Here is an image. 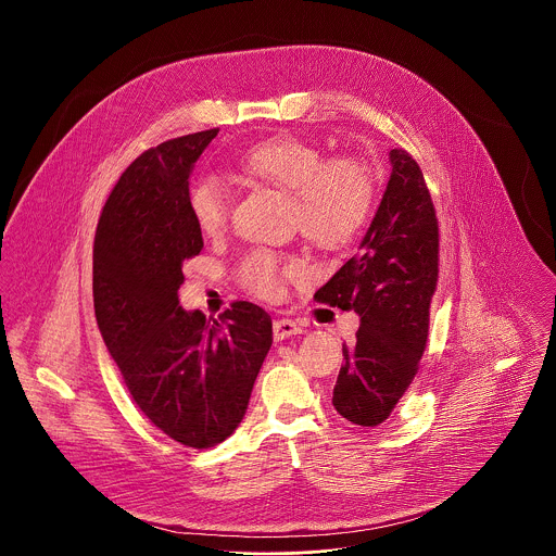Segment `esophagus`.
I'll return each instance as SVG.
<instances>
[{"label":"esophagus","instance_id":"obj_1","mask_svg":"<svg viewBox=\"0 0 556 556\" xmlns=\"http://www.w3.org/2000/svg\"><path fill=\"white\" fill-rule=\"evenodd\" d=\"M298 333H302V327L295 320H291V318L274 320V338L276 340H285V338H291Z\"/></svg>","mask_w":556,"mask_h":556}]
</instances>
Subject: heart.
I'll return each instance as SVG.
<instances>
[{"label": "heart", "instance_id": "heart-1", "mask_svg": "<svg viewBox=\"0 0 556 556\" xmlns=\"http://www.w3.org/2000/svg\"><path fill=\"white\" fill-rule=\"evenodd\" d=\"M238 166L245 177L291 194L293 225L320 248L346 245L370 216L375 184L368 166L355 159H327L302 137L263 139L239 156ZM186 207L203 236L216 238L227 229L231 199L216 177H197L186 192ZM295 269L293 258L252 250L241 258L239 280L258 298H276Z\"/></svg>", "mask_w": 556, "mask_h": 556}]
</instances>
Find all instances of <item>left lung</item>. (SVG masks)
Listing matches in <instances>:
<instances>
[{"label": "left lung", "instance_id": "8db88e82", "mask_svg": "<svg viewBox=\"0 0 556 556\" xmlns=\"http://www.w3.org/2000/svg\"><path fill=\"white\" fill-rule=\"evenodd\" d=\"M381 205L351 256L315 293L320 304L355 311L353 346L342 344L333 406L357 426H379L417 375L439 282V220L419 164L392 150Z\"/></svg>", "mask_w": 556, "mask_h": 556}]
</instances>
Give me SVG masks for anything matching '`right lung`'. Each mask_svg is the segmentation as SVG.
Segmentation results:
<instances>
[{"mask_svg": "<svg viewBox=\"0 0 556 556\" xmlns=\"http://www.w3.org/2000/svg\"><path fill=\"white\" fill-rule=\"evenodd\" d=\"M218 128L143 152L111 190L93 239V308L143 415L173 441L207 450L233 434L271 346V318L233 302L220 320L186 313L181 265L203 248L188 177Z\"/></svg>", "mask_w": 556, "mask_h": 556, "instance_id": "right-lung-1", "label": "right lung"}]
</instances>
